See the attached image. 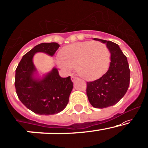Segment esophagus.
I'll return each mask as SVG.
<instances>
[{"label":"esophagus","mask_w":148,"mask_h":148,"mask_svg":"<svg viewBox=\"0 0 148 148\" xmlns=\"http://www.w3.org/2000/svg\"><path fill=\"white\" fill-rule=\"evenodd\" d=\"M71 81H72L73 82H76V81L79 80V78L77 77H74V76H71Z\"/></svg>","instance_id":"34e87169"}]
</instances>
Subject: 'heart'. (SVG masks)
Segmentation results:
<instances>
[{
    "label": "heart",
    "instance_id": "obj_1",
    "mask_svg": "<svg viewBox=\"0 0 148 148\" xmlns=\"http://www.w3.org/2000/svg\"><path fill=\"white\" fill-rule=\"evenodd\" d=\"M57 62L60 67L70 71L76 66L78 74L86 80H95L108 70L110 52L105 43L99 41L79 42L67 45L60 53Z\"/></svg>",
    "mask_w": 148,
    "mask_h": 148
}]
</instances>
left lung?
<instances>
[{
  "instance_id": "1",
  "label": "left lung",
  "mask_w": 148,
  "mask_h": 148,
  "mask_svg": "<svg viewBox=\"0 0 148 148\" xmlns=\"http://www.w3.org/2000/svg\"><path fill=\"white\" fill-rule=\"evenodd\" d=\"M106 43L111 54L108 71L100 79L87 82L86 95L92 107L103 109L115 105L124 97L130 83L127 58L116 43L93 38Z\"/></svg>"
}]
</instances>
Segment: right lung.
<instances>
[{
	"instance_id": "1",
	"label": "right lung",
	"mask_w": 148,
	"mask_h": 148,
	"mask_svg": "<svg viewBox=\"0 0 148 148\" xmlns=\"http://www.w3.org/2000/svg\"><path fill=\"white\" fill-rule=\"evenodd\" d=\"M60 45L43 43L36 45L22 57L15 71L16 92L21 102L33 112L51 115L62 111L69 103L73 88L70 77L62 78L53 68L43 77H36V69L33 62L35 53L41 52L53 56Z\"/></svg>"
}]
</instances>
